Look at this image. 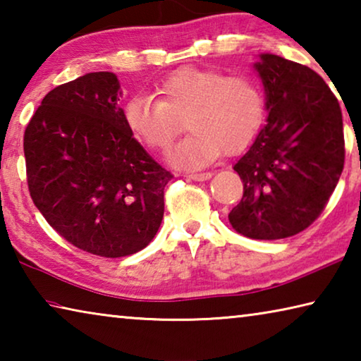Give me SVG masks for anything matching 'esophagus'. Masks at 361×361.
Segmentation results:
<instances>
[{
  "mask_svg": "<svg viewBox=\"0 0 361 361\" xmlns=\"http://www.w3.org/2000/svg\"><path fill=\"white\" fill-rule=\"evenodd\" d=\"M189 180H194V181H205V180H210L212 178V173L210 172H204V173H192L188 176Z\"/></svg>",
  "mask_w": 361,
  "mask_h": 361,
  "instance_id": "obj_1",
  "label": "esophagus"
}]
</instances>
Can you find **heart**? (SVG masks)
Returning <instances> with one entry per match:
<instances>
[{
	"label": "heart",
	"mask_w": 361,
	"mask_h": 361,
	"mask_svg": "<svg viewBox=\"0 0 361 361\" xmlns=\"http://www.w3.org/2000/svg\"><path fill=\"white\" fill-rule=\"evenodd\" d=\"M156 92L159 100L130 97L122 116L132 137L152 151H166L186 119L191 133L169 154L178 169H202L221 152L239 154L264 124V94L252 78L185 66L164 78Z\"/></svg>",
	"instance_id": "b5f03b06"
}]
</instances>
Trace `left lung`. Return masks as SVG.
<instances>
[{
	"label": "left lung",
	"instance_id": "left-lung-1",
	"mask_svg": "<svg viewBox=\"0 0 361 361\" xmlns=\"http://www.w3.org/2000/svg\"><path fill=\"white\" fill-rule=\"evenodd\" d=\"M255 70L267 124L234 166L243 197L229 223L250 239L277 240L309 228L338 185L345 157L342 113L309 66L261 54Z\"/></svg>",
	"mask_w": 361,
	"mask_h": 361
}]
</instances>
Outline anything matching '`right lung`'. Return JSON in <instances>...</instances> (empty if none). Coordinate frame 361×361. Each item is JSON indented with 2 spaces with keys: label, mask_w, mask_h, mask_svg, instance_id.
Segmentation results:
<instances>
[{
  "label": "right lung",
  "mask_w": 361,
  "mask_h": 361,
  "mask_svg": "<svg viewBox=\"0 0 361 361\" xmlns=\"http://www.w3.org/2000/svg\"><path fill=\"white\" fill-rule=\"evenodd\" d=\"M121 97L114 73H87L52 89L23 135L35 205L65 240L105 258L154 239L173 178L132 137Z\"/></svg>",
  "instance_id": "add662e5"
}]
</instances>
